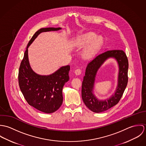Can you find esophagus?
Returning a JSON list of instances; mask_svg holds the SVG:
<instances>
[{
    "mask_svg": "<svg viewBox=\"0 0 146 146\" xmlns=\"http://www.w3.org/2000/svg\"><path fill=\"white\" fill-rule=\"evenodd\" d=\"M74 72H75V74L76 75H79L81 74L82 71H81V70H80V68H78V69L75 70V71Z\"/></svg>",
    "mask_w": 146,
    "mask_h": 146,
    "instance_id": "1",
    "label": "esophagus"
}]
</instances>
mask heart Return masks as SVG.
<instances>
[{"label":"heart","instance_id":"b5f03b06","mask_svg":"<svg viewBox=\"0 0 146 146\" xmlns=\"http://www.w3.org/2000/svg\"><path fill=\"white\" fill-rule=\"evenodd\" d=\"M75 43L79 47H84L89 45L84 50V55L86 57H91L94 55L102 46L104 39L101 36L94 33H88L75 39Z\"/></svg>","mask_w":146,"mask_h":146}]
</instances>
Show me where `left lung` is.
<instances>
[{
    "mask_svg": "<svg viewBox=\"0 0 146 146\" xmlns=\"http://www.w3.org/2000/svg\"><path fill=\"white\" fill-rule=\"evenodd\" d=\"M114 58L119 66L118 85L114 92L109 99H98L94 94V87L97 72L101 66L108 58ZM129 63L125 52L122 50H110L96 56L88 63L82 88V97L84 103L92 111L100 113L105 111L117 104L126 87L128 77Z\"/></svg>",
    "mask_w": 146,
    "mask_h": 146,
    "instance_id": "1",
    "label": "left lung"
}]
</instances>
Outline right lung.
<instances>
[{
    "instance_id": "1",
    "label": "right lung",
    "mask_w": 146,
    "mask_h": 146,
    "mask_svg": "<svg viewBox=\"0 0 146 146\" xmlns=\"http://www.w3.org/2000/svg\"><path fill=\"white\" fill-rule=\"evenodd\" d=\"M61 29V27H46L37 31L27 44L19 68V83L25 100L30 106L46 113L56 111L62 105L63 87L69 80L70 66H62L49 75H39L30 66L28 48L40 33Z\"/></svg>"
}]
</instances>
